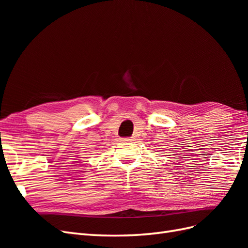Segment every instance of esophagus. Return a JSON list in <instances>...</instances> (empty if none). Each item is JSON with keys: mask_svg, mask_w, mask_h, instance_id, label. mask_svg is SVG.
<instances>
[{"mask_svg": "<svg viewBox=\"0 0 248 248\" xmlns=\"http://www.w3.org/2000/svg\"><path fill=\"white\" fill-rule=\"evenodd\" d=\"M133 139H131V138H123V139H121V140L122 141H131Z\"/></svg>", "mask_w": 248, "mask_h": 248, "instance_id": "esophagus-1", "label": "esophagus"}]
</instances>
